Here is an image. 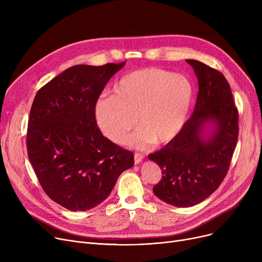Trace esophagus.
Here are the masks:
<instances>
[{
	"mask_svg": "<svg viewBox=\"0 0 262 262\" xmlns=\"http://www.w3.org/2000/svg\"><path fill=\"white\" fill-rule=\"evenodd\" d=\"M143 154H141V153H135V155H134V158H135V163L136 164H138V163H140L141 161H142V159H143Z\"/></svg>",
	"mask_w": 262,
	"mask_h": 262,
	"instance_id": "esophagus-1",
	"label": "esophagus"
}]
</instances>
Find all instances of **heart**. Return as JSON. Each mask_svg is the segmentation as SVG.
I'll use <instances>...</instances> for the list:
<instances>
[{
	"label": "heart",
	"mask_w": 262,
	"mask_h": 262,
	"mask_svg": "<svg viewBox=\"0 0 262 262\" xmlns=\"http://www.w3.org/2000/svg\"><path fill=\"white\" fill-rule=\"evenodd\" d=\"M193 87L184 75L158 68H144L124 75L114 87L113 95L95 104V117L104 135L122 143L135 126L140 128L128 143L142 147L152 142L171 141L187 120Z\"/></svg>",
	"instance_id": "heart-1"
}]
</instances>
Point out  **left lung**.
<instances>
[{"label":"left lung","instance_id":"1","mask_svg":"<svg viewBox=\"0 0 262 262\" xmlns=\"http://www.w3.org/2000/svg\"><path fill=\"white\" fill-rule=\"evenodd\" d=\"M199 81L196 104L181 132L149 154L161 169L154 194L176 207H191L211 195L225 178L238 141V109L224 75L201 61L187 59ZM214 123L209 139L206 122Z\"/></svg>","mask_w":262,"mask_h":262}]
</instances>
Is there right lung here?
Returning <instances> with one entry per match:
<instances>
[{"label":"right lung","mask_w":262,"mask_h":262,"mask_svg":"<svg viewBox=\"0 0 262 262\" xmlns=\"http://www.w3.org/2000/svg\"><path fill=\"white\" fill-rule=\"evenodd\" d=\"M125 61L77 64L40 88L27 127V155L47 195L71 211L105 201L134 154L107 139L95 120V104Z\"/></svg>","instance_id":"right-lung-1"}]
</instances>
